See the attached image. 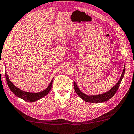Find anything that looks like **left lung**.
Instances as JSON below:
<instances>
[{"instance_id":"obj_1","label":"left lung","mask_w":134,"mask_h":134,"mask_svg":"<svg viewBox=\"0 0 134 134\" xmlns=\"http://www.w3.org/2000/svg\"><path fill=\"white\" fill-rule=\"evenodd\" d=\"M125 69V64L124 65V67L123 72L122 73V75L121 76L119 80H118V82L116 83V84L111 88V89L107 91V92L102 93V94H96V95L86 94L79 89V88L78 87V86L76 84V83L74 81V89H75V92L77 93V95L82 98V99H83V100L85 101V102H88V103H103V102H107V101L110 100L111 98L113 97V96L115 94V93L117 92V90L118 89V88H119L120 85L123 79L124 76Z\"/></svg>"}]
</instances>
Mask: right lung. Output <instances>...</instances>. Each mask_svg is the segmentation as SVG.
I'll use <instances>...</instances> for the list:
<instances>
[{"label": "right lung", "instance_id": "obj_1", "mask_svg": "<svg viewBox=\"0 0 134 134\" xmlns=\"http://www.w3.org/2000/svg\"><path fill=\"white\" fill-rule=\"evenodd\" d=\"M5 66H6V65H5ZM5 76H6V79L7 85H8L9 89H10L12 92L16 96L21 98L23 100L26 101V102H36V101L40 100V98L45 96H46L48 93L49 92L50 90L51 89L52 81H53V79H54V77H53L51 82L49 83V85H48V86L46 89H44V90L38 93H32V92H25V91H23L19 89L18 87H17L16 86L14 85L13 83L10 80L8 76H7L6 74V72L5 73Z\"/></svg>", "mask_w": 134, "mask_h": 134}]
</instances>
